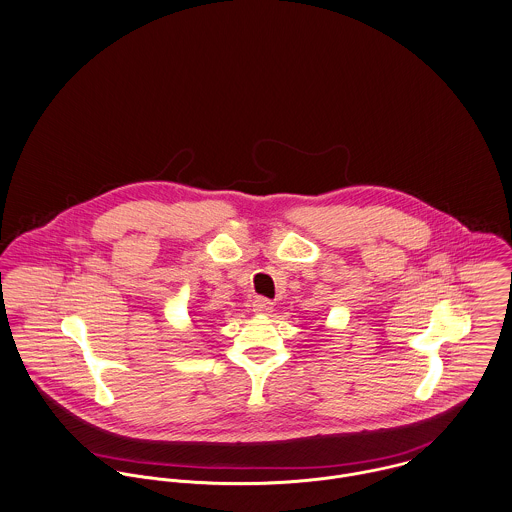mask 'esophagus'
Returning <instances> with one entry per match:
<instances>
[{
  "label": "esophagus",
  "mask_w": 512,
  "mask_h": 512,
  "mask_svg": "<svg viewBox=\"0 0 512 512\" xmlns=\"http://www.w3.org/2000/svg\"><path fill=\"white\" fill-rule=\"evenodd\" d=\"M272 310H274V304L266 298H256L252 304V312L258 316H268Z\"/></svg>",
  "instance_id": "esophagus-1"
}]
</instances>
